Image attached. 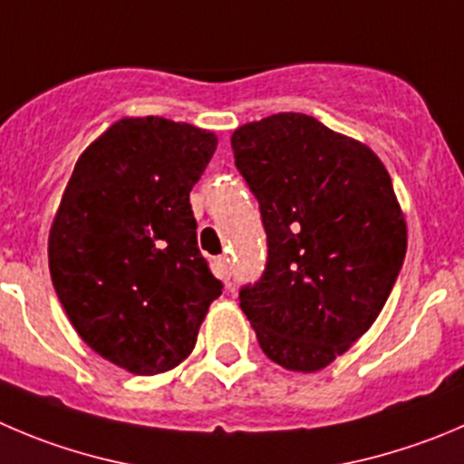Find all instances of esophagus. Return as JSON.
I'll use <instances>...</instances> for the list:
<instances>
[{
	"label": "esophagus",
	"instance_id": "1",
	"mask_svg": "<svg viewBox=\"0 0 464 464\" xmlns=\"http://www.w3.org/2000/svg\"><path fill=\"white\" fill-rule=\"evenodd\" d=\"M214 271L216 276L220 277V280L225 282V285H229V277H232V271H229V262L225 257H218L214 259Z\"/></svg>",
	"mask_w": 464,
	"mask_h": 464
}]
</instances>
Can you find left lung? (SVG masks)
<instances>
[{
	"label": "left lung",
	"mask_w": 464,
	"mask_h": 464,
	"mask_svg": "<svg viewBox=\"0 0 464 464\" xmlns=\"http://www.w3.org/2000/svg\"><path fill=\"white\" fill-rule=\"evenodd\" d=\"M237 170L259 202L268 257L239 303L262 351L319 372L372 328L405 259L408 232L381 159L305 113L232 134Z\"/></svg>",
	"instance_id": "left-lung-1"
}]
</instances>
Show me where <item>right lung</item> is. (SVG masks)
<instances>
[{
    "label": "right lung",
    "mask_w": 464,
    "mask_h": 464,
    "mask_svg": "<svg viewBox=\"0 0 464 464\" xmlns=\"http://www.w3.org/2000/svg\"><path fill=\"white\" fill-rule=\"evenodd\" d=\"M216 143L187 122L125 118L79 157L52 223L50 273L70 324L139 376L187 360L223 291L188 202Z\"/></svg>",
    "instance_id": "add662e5"
}]
</instances>
